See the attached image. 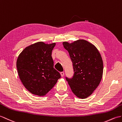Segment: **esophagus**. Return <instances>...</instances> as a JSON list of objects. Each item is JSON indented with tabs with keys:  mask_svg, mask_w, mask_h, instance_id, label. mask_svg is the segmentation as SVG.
<instances>
[{
	"mask_svg": "<svg viewBox=\"0 0 122 122\" xmlns=\"http://www.w3.org/2000/svg\"><path fill=\"white\" fill-rule=\"evenodd\" d=\"M60 74H61V76H62V77H63L64 76V73L63 72H61L60 73Z\"/></svg>",
	"mask_w": 122,
	"mask_h": 122,
	"instance_id": "esophagus-1",
	"label": "esophagus"
}]
</instances>
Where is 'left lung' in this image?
<instances>
[{
  "instance_id": "obj_1",
  "label": "left lung",
  "mask_w": 122,
  "mask_h": 122,
  "mask_svg": "<svg viewBox=\"0 0 122 122\" xmlns=\"http://www.w3.org/2000/svg\"><path fill=\"white\" fill-rule=\"evenodd\" d=\"M73 63L74 74L66 77L72 92L85 99L92 94L99 85L103 74V61L94 45L83 39L69 44L63 42Z\"/></svg>"
}]
</instances>
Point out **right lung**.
Segmentation results:
<instances>
[{
	"label": "right lung",
	"mask_w": 122,
	"mask_h": 122,
	"mask_svg": "<svg viewBox=\"0 0 122 122\" xmlns=\"http://www.w3.org/2000/svg\"><path fill=\"white\" fill-rule=\"evenodd\" d=\"M55 45L36 42L25 48L17 59L19 77L24 87L34 95H45L61 77L53 67L51 54Z\"/></svg>",
	"instance_id": "1"
}]
</instances>
